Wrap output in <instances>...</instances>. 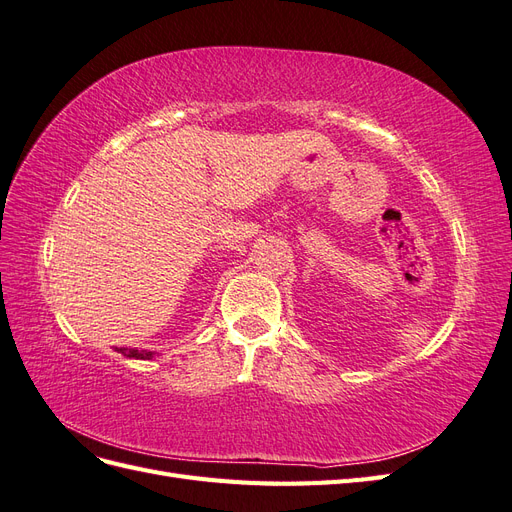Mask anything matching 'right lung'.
I'll return each mask as SVG.
<instances>
[{"label": "right lung", "mask_w": 512, "mask_h": 512, "mask_svg": "<svg viewBox=\"0 0 512 512\" xmlns=\"http://www.w3.org/2000/svg\"><path fill=\"white\" fill-rule=\"evenodd\" d=\"M117 352H121L123 356H128V359H153V354L156 352H149V350H134V348H119Z\"/></svg>", "instance_id": "right-lung-1"}]
</instances>
